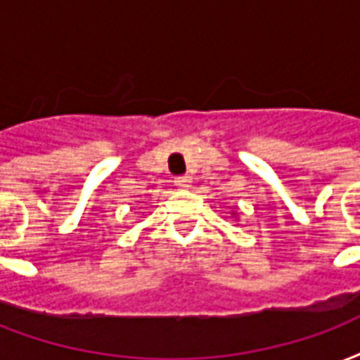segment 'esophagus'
<instances>
[{
  "instance_id": "esophagus-1",
  "label": "esophagus",
  "mask_w": 360,
  "mask_h": 360,
  "mask_svg": "<svg viewBox=\"0 0 360 360\" xmlns=\"http://www.w3.org/2000/svg\"><path fill=\"white\" fill-rule=\"evenodd\" d=\"M191 183H192V179L188 177V175H183V177H177V179H175V186H177V188H181V191L191 188Z\"/></svg>"
}]
</instances>
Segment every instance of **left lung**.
Listing matches in <instances>:
<instances>
[{"label": "left lung", "mask_w": 360, "mask_h": 360, "mask_svg": "<svg viewBox=\"0 0 360 360\" xmlns=\"http://www.w3.org/2000/svg\"><path fill=\"white\" fill-rule=\"evenodd\" d=\"M234 217H236V213H234Z\"/></svg>", "instance_id": "1"}]
</instances>
